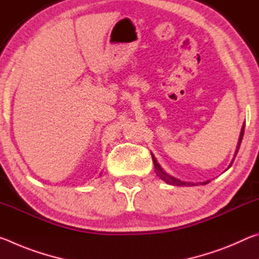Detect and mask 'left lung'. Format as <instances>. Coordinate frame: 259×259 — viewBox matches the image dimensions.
Wrapping results in <instances>:
<instances>
[{"instance_id": "obj_1", "label": "left lung", "mask_w": 259, "mask_h": 259, "mask_svg": "<svg viewBox=\"0 0 259 259\" xmlns=\"http://www.w3.org/2000/svg\"><path fill=\"white\" fill-rule=\"evenodd\" d=\"M243 134H244V123L242 125V129H241V133H240V137H239V142H238V146H236V151H235V154H234V157L236 156V154H238V151L240 148V145H241V142H242V138H243ZM152 159H153V163H154V168H155V172H156V176H159L162 181L165 182L166 184H170V185H174V186H194V185H198V184H194V183H186V182H182L179 181V179L175 178L172 176H170V175H168L166 172L163 171V169L161 168L160 164L157 163L154 155L152 154ZM234 159L232 160V163H233ZM232 163L230 164V166L232 165ZM229 166V168H230ZM209 181L204 182V183H201L202 185H205V184H208Z\"/></svg>"}]
</instances>
